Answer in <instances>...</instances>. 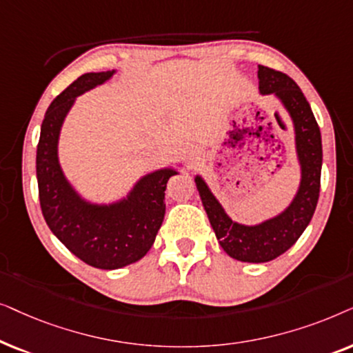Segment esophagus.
Here are the masks:
<instances>
[{
	"instance_id": "esophagus-1",
	"label": "esophagus",
	"mask_w": 353,
	"mask_h": 353,
	"mask_svg": "<svg viewBox=\"0 0 353 353\" xmlns=\"http://www.w3.org/2000/svg\"><path fill=\"white\" fill-rule=\"evenodd\" d=\"M201 159V152L199 148H189L187 150V161H189L190 166H195L199 164Z\"/></svg>"
}]
</instances>
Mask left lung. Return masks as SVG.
Listing matches in <instances>:
<instances>
[{
    "label": "left lung",
    "instance_id": "8db88e82",
    "mask_svg": "<svg viewBox=\"0 0 353 353\" xmlns=\"http://www.w3.org/2000/svg\"><path fill=\"white\" fill-rule=\"evenodd\" d=\"M261 95H274L289 112L300 164V185L290 205L278 216L247 225L229 218L201 176H195L201 203L219 245L229 256L245 263H266L288 252L302 236L316 210L321 181V132L307 98L289 75L258 65Z\"/></svg>",
    "mask_w": 353,
    "mask_h": 353
}]
</instances>
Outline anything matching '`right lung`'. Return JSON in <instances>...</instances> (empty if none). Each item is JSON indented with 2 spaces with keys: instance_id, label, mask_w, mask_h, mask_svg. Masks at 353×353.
I'll return each mask as SVG.
<instances>
[{
  "instance_id": "right-lung-1",
  "label": "right lung",
  "mask_w": 353,
  "mask_h": 353,
  "mask_svg": "<svg viewBox=\"0 0 353 353\" xmlns=\"http://www.w3.org/2000/svg\"><path fill=\"white\" fill-rule=\"evenodd\" d=\"M116 70L83 74L58 95L41 122L37 147V181L43 218L51 232L87 265L117 270L139 261L152 248L164 219V190L176 169L145 174L128 196L114 203H92L65 179L58 158L63 122L75 98L103 82Z\"/></svg>"
}]
</instances>
